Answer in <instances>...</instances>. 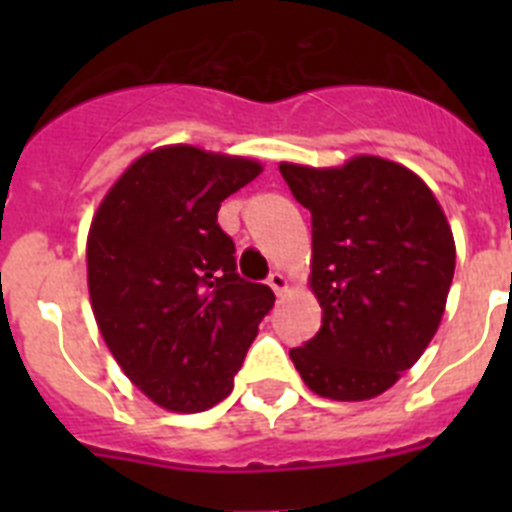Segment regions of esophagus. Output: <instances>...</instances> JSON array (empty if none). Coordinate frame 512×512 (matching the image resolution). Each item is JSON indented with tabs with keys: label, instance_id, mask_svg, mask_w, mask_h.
<instances>
[{
	"label": "esophagus",
	"instance_id": "obj_1",
	"mask_svg": "<svg viewBox=\"0 0 512 512\" xmlns=\"http://www.w3.org/2000/svg\"><path fill=\"white\" fill-rule=\"evenodd\" d=\"M266 282H269V287L274 289L277 295H284V292H287V277H284L282 271H271Z\"/></svg>",
	"mask_w": 512,
	"mask_h": 512
}]
</instances>
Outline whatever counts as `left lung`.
<instances>
[{
    "label": "left lung",
    "mask_w": 512,
    "mask_h": 512,
    "mask_svg": "<svg viewBox=\"0 0 512 512\" xmlns=\"http://www.w3.org/2000/svg\"><path fill=\"white\" fill-rule=\"evenodd\" d=\"M279 171L312 215L310 284L323 307L320 330L289 359L320 397L382 395L441 323L456 264L446 215L420 176L377 156Z\"/></svg>",
    "instance_id": "obj_1"
}]
</instances>
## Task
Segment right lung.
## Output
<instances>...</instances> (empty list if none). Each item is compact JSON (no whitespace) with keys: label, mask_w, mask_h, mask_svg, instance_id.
I'll return each mask as SVG.
<instances>
[{"label":"right lung","mask_w":512,"mask_h":512,"mask_svg":"<svg viewBox=\"0 0 512 512\" xmlns=\"http://www.w3.org/2000/svg\"><path fill=\"white\" fill-rule=\"evenodd\" d=\"M261 174L251 158L169 146L140 156L99 205L87 241L92 310L138 390L174 413H202L233 390L266 284L235 271L217 210Z\"/></svg>","instance_id":"add662e5"}]
</instances>
